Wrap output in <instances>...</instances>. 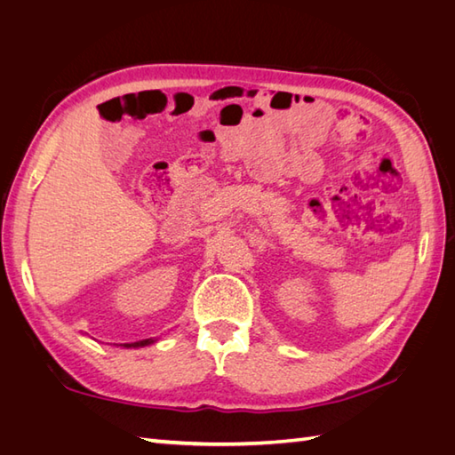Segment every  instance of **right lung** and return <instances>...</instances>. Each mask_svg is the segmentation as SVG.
<instances>
[{"instance_id": "obj_1", "label": "right lung", "mask_w": 455, "mask_h": 455, "mask_svg": "<svg viewBox=\"0 0 455 455\" xmlns=\"http://www.w3.org/2000/svg\"><path fill=\"white\" fill-rule=\"evenodd\" d=\"M156 340H154V338H147V340H139V342H132V344H123L124 347H144V346H150V344H154Z\"/></svg>"}]
</instances>
